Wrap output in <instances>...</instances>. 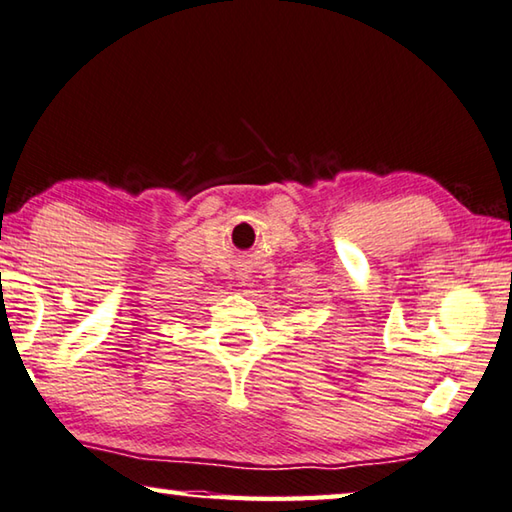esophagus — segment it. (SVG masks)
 I'll use <instances>...</instances> for the list:
<instances>
[{
	"instance_id": "obj_1",
	"label": "esophagus",
	"mask_w": 512,
	"mask_h": 512,
	"mask_svg": "<svg viewBox=\"0 0 512 512\" xmlns=\"http://www.w3.org/2000/svg\"><path fill=\"white\" fill-rule=\"evenodd\" d=\"M238 279L242 281V286H245V281H249V272H247V270H242V272H238Z\"/></svg>"
}]
</instances>
